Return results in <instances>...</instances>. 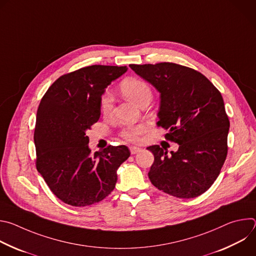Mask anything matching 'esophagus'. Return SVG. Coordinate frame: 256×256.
<instances>
[{"label":"esophagus","mask_w":256,"mask_h":256,"mask_svg":"<svg viewBox=\"0 0 256 256\" xmlns=\"http://www.w3.org/2000/svg\"><path fill=\"white\" fill-rule=\"evenodd\" d=\"M130 154L134 155V154L140 152V149L138 147H134V146H132V147H130Z\"/></svg>","instance_id":"1"}]
</instances>
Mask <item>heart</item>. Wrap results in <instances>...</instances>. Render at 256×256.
Listing matches in <instances>:
<instances>
[{"label":"heart","instance_id":"1","mask_svg":"<svg viewBox=\"0 0 256 256\" xmlns=\"http://www.w3.org/2000/svg\"><path fill=\"white\" fill-rule=\"evenodd\" d=\"M120 90L122 94L138 104V106L146 100H151L152 91L149 85L142 80L136 78H128L124 80L120 83ZM114 108V97L112 94L108 91H105L100 98V109L104 116H109ZM144 132L142 126H126L120 130V136L130 140L136 142L140 140V136Z\"/></svg>","mask_w":256,"mask_h":256}]
</instances>
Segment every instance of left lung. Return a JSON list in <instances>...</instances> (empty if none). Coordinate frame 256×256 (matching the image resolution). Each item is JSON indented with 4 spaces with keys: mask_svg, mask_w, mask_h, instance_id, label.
Segmentation results:
<instances>
[{
    "mask_svg": "<svg viewBox=\"0 0 256 256\" xmlns=\"http://www.w3.org/2000/svg\"><path fill=\"white\" fill-rule=\"evenodd\" d=\"M160 92L157 122L165 138L179 144L170 154L159 144L148 173L158 190L179 198L206 192L221 172L228 153L230 122L223 97L202 72L173 62L130 64Z\"/></svg>",
    "mask_w": 256,
    "mask_h": 256,
    "instance_id": "obj_1",
    "label": "left lung"
}]
</instances>
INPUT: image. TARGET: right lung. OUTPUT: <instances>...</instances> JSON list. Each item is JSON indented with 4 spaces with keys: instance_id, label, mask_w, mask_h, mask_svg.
<instances>
[{
    "instance_id": "1",
    "label": "right lung",
    "mask_w": 256,
    "mask_h": 256,
    "mask_svg": "<svg viewBox=\"0 0 256 256\" xmlns=\"http://www.w3.org/2000/svg\"><path fill=\"white\" fill-rule=\"evenodd\" d=\"M128 68L94 64L60 76L44 95L36 116V168L64 204L87 206L114 190L116 170L130 157L126 146L91 154L88 130L98 122L104 89Z\"/></svg>"
}]
</instances>
